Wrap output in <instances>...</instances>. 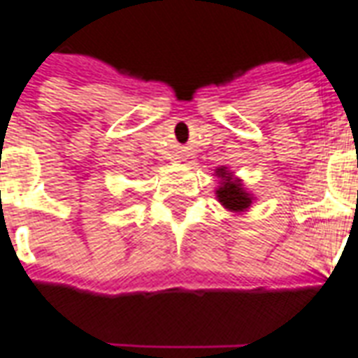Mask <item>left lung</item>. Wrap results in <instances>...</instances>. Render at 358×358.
Segmentation results:
<instances>
[{"label": "left lung", "instance_id": "obj_1", "mask_svg": "<svg viewBox=\"0 0 358 358\" xmlns=\"http://www.w3.org/2000/svg\"><path fill=\"white\" fill-rule=\"evenodd\" d=\"M217 174H219L221 178H227L222 182V186L217 189L219 201H221L227 209H231V211H244V209H248L250 203H252V197L242 189V186H240L238 182L231 180V174L224 171V169H219Z\"/></svg>", "mask_w": 358, "mask_h": 358}]
</instances>
